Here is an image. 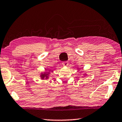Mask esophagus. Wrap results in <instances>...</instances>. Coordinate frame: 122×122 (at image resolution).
Segmentation results:
<instances>
[{
	"label": "esophagus",
	"instance_id": "34e87169",
	"mask_svg": "<svg viewBox=\"0 0 122 122\" xmlns=\"http://www.w3.org/2000/svg\"><path fill=\"white\" fill-rule=\"evenodd\" d=\"M68 62L66 61H63V62H62V65H63V66H67V65H68Z\"/></svg>",
	"mask_w": 122,
	"mask_h": 122
}]
</instances>
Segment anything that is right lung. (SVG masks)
Instances as JSON below:
<instances>
[{
  "label": "right lung",
  "instance_id": "add662e5",
  "mask_svg": "<svg viewBox=\"0 0 122 122\" xmlns=\"http://www.w3.org/2000/svg\"><path fill=\"white\" fill-rule=\"evenodd\" d=\"M44 76H45V74H43V75H42L43 78H44Z\"/></svg>",
  "mask_w": 122,
  "mask_h": 122
}]
</instances>
